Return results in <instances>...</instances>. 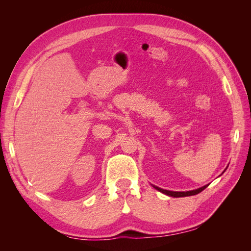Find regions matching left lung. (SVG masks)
Returning a JSON list of instances; mask_svg holds the SVG:
<instances>
[{
	"mask_svg": "<svg viewBox=\"0 0 251 251\" xmlns=\"http://www.w3.org/2000/svg\"><path fill=\"white\" fill-rule=\"evenodd\" d=\"M154 187L157 189V191L161 192V193L168 195L170 197H175V198H179V197H187V196H194V195L199 194V193H201L203 191V189L206 188L207 185L202 186V187H200L198 189H195V191H189V192H172V191H168V189H162V188L158 187V186H155V185H154Z\"/></svg>",
	"mask_w": 251,
	"mask_h": 251,
	"instance_id": "left-lung-1",
	"label": "left lung"
}]
</instances>
